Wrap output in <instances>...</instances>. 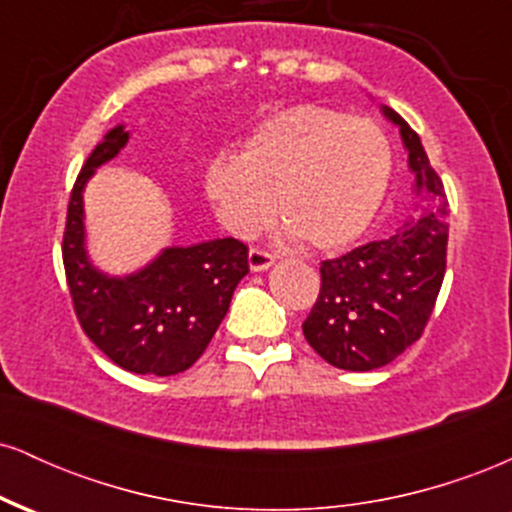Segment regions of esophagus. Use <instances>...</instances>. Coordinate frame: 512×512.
I'll use <instances>...</instances> for the list:
<instances>
[{"label":"esophagus","instance_id":"obj_1","mask_svg":"<svg viewBox=\"0 0 512 512\" xmlns=\"http://www.w3.org/2000/svg\"><path fill=\"white\" fill-rule=\"evenodd\" d=\"M248 262H250L252 272H264V269H269L274 264V255L262 248H250Z\"/></svg>","mask_w":512,"mask_h":512}]
</instances>
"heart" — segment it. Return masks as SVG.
I'll list each match as a JSON object with an SVG mask.
<instances>
[{
  "label": "heart",
  "instance_id": "obj_1",
  "mask_svg": "<svg viewBox=\"0 0 512 512\" xmlns=\"http://www.w3.org/2000/svg\"><path fill=\"white\" fill-rule=\"evenodd\" d=\"M390 175V139L373 120L303 103L252 129L238 158H211L204 192L236 236L267 226L276 202L305 248L337 250L375 219Z\"/></svg>",
  "mask_w": 512,
  "mask_h": 512
}]
</instances>
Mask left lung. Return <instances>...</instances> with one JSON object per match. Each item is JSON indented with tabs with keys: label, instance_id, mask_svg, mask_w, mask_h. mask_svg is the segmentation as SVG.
<instances>
[{
	"label": "left lung",
	"instance_id": "obj_1",
	"mask_svg": "<svg viewBox=\"0 0 512 512\" xmlns=\"http://www.w3.org/2000/svg\"><path fill=\"white\" fill-rule=\"evenodd\" d=\"M416 173V190L433 207L385 240L358 245L320 264V293L303 322L308 344L332 366L375 370L395 361L421 337L443 286L448 257V199L428 163L419 134L392 108Z\"/></svg>",
	"mask_w": 512,
	"mask_h": 512
}]
</instances>
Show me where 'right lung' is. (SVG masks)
<instances>
[{
  "label": "right lung",
  "instance_id": "1",
  "mask_svg": "<svg viewBox=\"0 0 512 512\" xmlns=\"http://www.w3.org/2000/svg\"><path fill=\"white\" fill-rule=\"evenodd\" d=\"M129 132L115 127L86 158L72 187L62 262L76 320L110 361L137 375L182 373L204 354L248 274V245L219 238L168 248L142 272L115 279L91 267L84 250V192L93 170L117 156Z\"/></svg>",
  "mask_w": 512,
  "mask_h": 512
}]
</instances>
